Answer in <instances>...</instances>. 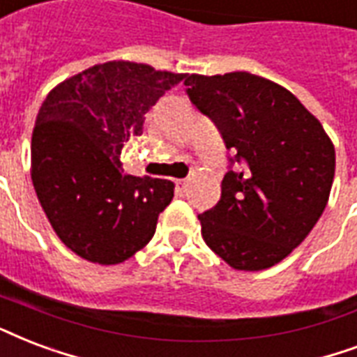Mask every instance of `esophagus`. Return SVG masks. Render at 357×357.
I'll return each mask as SVG.
<instances>
[{
    "label": "esophagus",
    "mask_w": 357,
    "mask_h": 357,
    "mask_svg": "<svg viewBox=\"0 0 357 357\" xmlns=\"http://www.w3.org/2000/svg\"><path fill=\"white\" fill-rule=\"evenodd\" d=\"M189 187V181L187 179H176V190H178L179 195H183L185 190Z\"/></svg>",
    "instance_id": "obj_1"
}]
</instances>
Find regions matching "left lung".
I'll use <instances>...</instances> for the list:
<instances>
[{
	"label": "left lung",
	"mask_w": 357,
	"mask_h": 357,
	"mask_svg": "<svg viewBox=\"0 0 357 357\" xmlns=\"http://www.w3.org/2000/svg\"><path fill=\"white\" fill-rule=\"evenodd\" d=\"M185 86L239 162L225 174L217 206L198 215L204 241L234 269L271 268L326 209L335 176L333 142L296 95L268 78L245 70L187 75Z\"/></svg>",
	"instance_id": "1"
}]
</instances>
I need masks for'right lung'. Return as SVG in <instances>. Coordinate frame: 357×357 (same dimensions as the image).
<instances>
[{
  "label": "right lung",
  "instance_id": "add662e5",
  "mask_svg": "<svg viewBox=\"0 0 357 357\" xmlns=\"http://www.w3.org/2000/svg\"><path fill=\"white\" fill-rule=\"evenodd\" d=\"M183 78L121 59L46 95L31 136V181L54 232L84 260L125 262L153 238L174 183L123 174L119 155L149 108Z\"/></svg>",
  "mask_w": 357,
  "mask_h": 357
}]
</instances>
